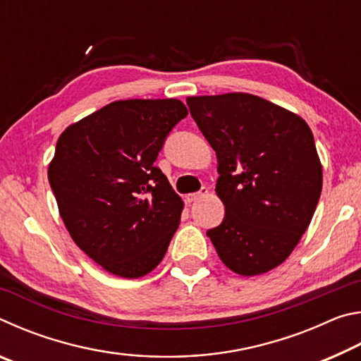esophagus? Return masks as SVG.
I'll return each instance as SVG.
<instances>
[{
  "label": "esophagus",
  "instance_id": "34e87169",
  "mask_svg": "<svg viewBox=\"0 0 361 361\" xmlns=\"http://www.w3.org/2000/svg\"><path fill=\"white\" fill-rule=\"evenodd\" d=\"M209 194V188H202L200 189L199 192H194V194H188L186 195V199H188V202H194V200H199V199H202V197H205V195Z\"/></svg>",
  "mask_w": 361,
  "mask_h": 361
}]
</instances>
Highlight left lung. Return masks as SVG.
<instances>
[{
	"mask_svg": "<svg viewBox=\"0 0 361 361\" xmlns=\"http://www.w3.org/2000/svg\"><path fill=\"white\" fill-rule=\"evenodd\" d=\"M195 124L216 152L224 219L207 231L232 272L253 277L288 258L322 192V162L301 116L243 92L188 97Z\"/></svg>",
	"mask_w": 361,
	"mask_h": 361,
	"instance_id": "8db88e82",
	"label": "left lung"
}]
</instances>
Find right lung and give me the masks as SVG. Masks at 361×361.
Masks as SVG:
<instances>
[{
    "mask_svg": "<svg viewBox=\"0 0 361 361\" xmlns=\"http://www.w3.org/2000/svg\"><path fill=\"white\" fill-rule=\"evenodd\" d=\"M188 109L176 99L119 100L66 127L47 176L71 239L106 272L149 274L178 229L183 200L154 166Z\"/></svg>",
    "mask_w": 361,
    "mask_h": 361,
    "instance_id": "add662e5",
    "label": "right lung"
}]
</instances>
